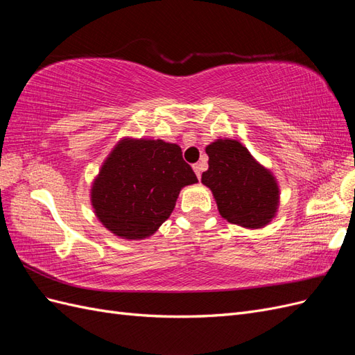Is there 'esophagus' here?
<instances>
[{
  "mask_svg": "<svg viewBox=\"0 0 355 355\" xmlns=\"http://www.w3.org/2000/svg\"><path fill=\"white\" fill-rule=\"evenodd\" d=\"M192 168H194L197 178H198V179H201V171L204 170V164H202V163H197V164L192 166Z\"/></svg>",
  "mask_w": 355,
  "mask_h": 355,
  "instance_id": "esophagus-1",
  "label": "esophagus"
}]
</instances>
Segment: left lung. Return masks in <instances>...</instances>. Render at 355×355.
<instances>
[{"mask_svg":"<svg viewBox=\"0 0 355 355\" xmlns=\"http://www.w3.org/2000/svg\"><path fill=\"white\" fill-rule=\"evenodd\" d=\"M209 168L201 176L223 219L247 230H261L277 216L280 187L270 168L235 139H216L206 146Z\"/></svg>","mask_w":355,"mask_h":355,"instance_id":"1","label":"left lung"}]
</instances>
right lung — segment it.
Wrapping results in <instances>:
<instances>
[{"label": "right lung", "instance_id": "add662e5", "mask_svg": "<svg viewBox=\"0 0 355 355\" xmlns=\"http://www.w3.org/2000/svg\"><path fill=\"white\" fill-rule=\"evenodd\" d=\"M176 144L161 139L123 137L92 182L96 218L124 240H144L173 211L182 188L197 184Z\"/></svg>", "mask_w": 355, "mask_h": 355}]
</instances>
